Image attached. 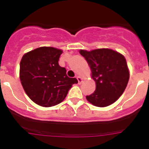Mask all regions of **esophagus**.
<instances>
[{
	"mask_svg": "<svg viewBox=\"0 0 149 149\" xmlns=\"http://www.w3.org/2000/svg\"><path fill=\"white\" fill-rule=\"evenodd\" d=\"M77 81H78V83L79 84H81L83 81V78L81 77H80V76H77Z\"/></svg>",
	"mask_w": 149,
	"mask_h": 149,
	"instance_id": "34e87169",
	"label": "esophagus"
}]
</instances>
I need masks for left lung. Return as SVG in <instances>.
<instances>
[{
    "label": "left lung",
    "mask_w": 149,
    "mask_h": 149,
    "mask_svg": "<svg viewBox=\"0 0 149 149\" xmlns=\"http://www.w3.org/2000/svg\"><path fill=\"white\" fill-rule=\"evenodd\" d=\"M92 71L95 90L86 98L99 107L113 104L124 93L129 80V71L123 55L108 48L91 51L81 50Z\"/></svg>",
    "instance_id": "8db88e82"
}]
</instances>
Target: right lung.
I'll return each instance as SVG.
<instances>
[{
	"mask_svg": "<svg viewBox=\"0 0 149 149\" xmlns=\"http://www.w3.org/2000/svg\"><path fill=\"white\" fill-rule=\"evenodd\" d=\"M63 51L41 47L25 54L20 63V80L29 98L42 107L55 106L65 99L76 78L68 77L59 65Z\"/></svg>",
	"mask_w": 149,
	"mask_h": 149,
	"instance_id": "add662e5",
	"label": "right lung"
}]
</instances>
